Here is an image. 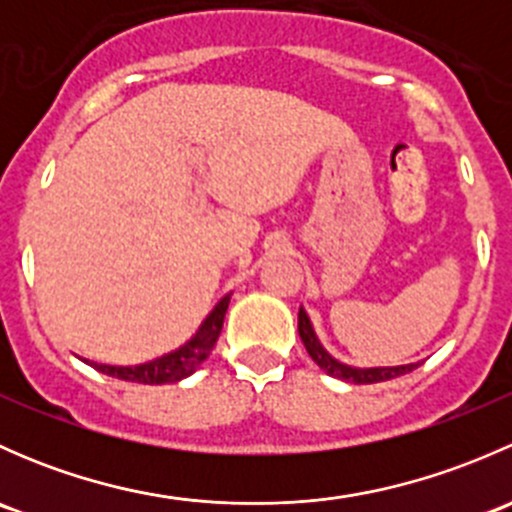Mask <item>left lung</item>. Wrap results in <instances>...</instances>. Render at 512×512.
Masks as SVG:
<instances>
[{"instance_id":"left-lung-1","label":"left lung","mask_w":512,"mask_h":512,"mask_svg":"<svg viewBox=\"0 0 512 512\" xmlns=\"http://www.w3.org/2000/svg\"><path fill=\"white\" fill-rule=\"evenodd\" d=\"M299 337H302L304 349L307 354L312 356L314 364L324 371V374L334 376V379L349 381V384H376V381H386V379H396L401 374H409L418 366V361L414 364H401V366H349L344 361L334 359L332 354L324 349V344L319 342L317 332L312 327V319L309 314L304 312V307H299Z\"/></svg>"}]
</instances>
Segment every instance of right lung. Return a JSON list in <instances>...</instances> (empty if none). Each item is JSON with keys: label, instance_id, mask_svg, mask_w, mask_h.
<instances>
[{"label": "right lung", "instance_id": "obj_1", "mask_svg": "<svg viewBox=\"0 0 512 512\" xmlns=\"http://www.w3.org/2000/svg\"><path fill=\"white\" fill-rule=\"evenodd\" d=\"M232 294V292H230ZM230 294H225L218 304L213 307V312L200 322L198 332L188 339L185 344H180L173 352L156 356L151 361H143V364L133 366H113V364H98V361L84 359L86 364L94 366L101 374L113 376V379L123 381H136V384H175V381L188 379L190 374L198 371V366L208 359L213 352L215 342L220 337V329H223L227 304H230Z\"/></svg>", "mask_w": 512, "mask_h": 512}]
</instances>
